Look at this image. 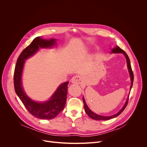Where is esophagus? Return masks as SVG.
<instances>
[{
  "instance_id": "1",
  "label": "esophagus",
  "mask_w": 147,
  "mask_h": 147,
  "mask_svg": "<svg viewBox=\"0 0 147 147\" xmlns=\"http://www.w3.org/2000/svg\"><path fill=\"white\" fill-rule=\"evenodd\" d=\"M71 82L73 84H81L82 82V78L79 75L75 76L71 79Z\"/></svg>"
}]
</instances>
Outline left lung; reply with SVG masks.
Masks as SVG:
<instances>
[{
    "label": "left lung",
    "mask_w": 147,
    "mask_h": 147,
    "mask_svg": "<svg viewBox=\"0 0 147 147\" xmlns=\"http://www.w3.org/2000/svg\"><path fill=\"white\" fill-rule=\"evenodd\" d=\"M112 52L113 53H123L125 58H126V60H127V67H128V69H129V71L130 73V77H131V89L132 88V86H133V81H134V74H133V72L132 71V69H131V64H130V59L128 56V55L126 54V53H125L123 49H121V48H120L119 47H115ZM129 97L126 100V102H125V105L123 106V108L116 114L114 115H112V116H101V115H96L95 114V113H94L93 112H92L90 108L88 107V106L87 105V104L86 103V101H85V99L84 98V97L82 98V101H83V103H84V109H85V111L86 112V113L88 115V116L90 117H91V119H94V120H110L111 119H113V118H115L116 117H117V116H119L120 114H121L123 111L124 110V109L126 108L127 104H128V102H129Z\"/></svg>",
    "instance_id": "8db88e82"
}]
</instances>
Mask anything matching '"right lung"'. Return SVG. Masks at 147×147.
<instances>
[{
  "mask_svg": "<svg viewBox=\"0 0 147 147\" xmlns=\"http://www.w3.org/2000/svg\"><path fill=\"white\" fill-rule=\"evenodd\" d=\"M56 39L46 40L38 36L26 47L18 56L14 72V86L16 93L22 103L32 116L40 119H52L56 117L65 108L67 99L69 82L61 84L50 100L39 103L31 100L25 94L22 86V74L25 60L33 55L39 48L52 47Z\"/></svg>",
  "mask_w": 147,
  "mask_h": 147,
  "instance_id": "right-lung-1",
  "label": "right lung"
}]
</instances>
